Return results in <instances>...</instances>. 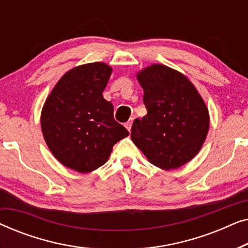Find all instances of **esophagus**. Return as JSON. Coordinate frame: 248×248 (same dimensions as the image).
<instances>
[{"label":"esophagus","instance_id":"esophagus-1","mask_svg":"<svg viewBox=\"0 0 248 248\" xmlns=\"http://www.w3.org/2000/svg\"><path fill=\"white\" fill-rule=\"evenodd\" d=\"M132 123H133V118H131L130 121H127L126 123H125V127H126L128 131H131V128H132Z\"/></svg>","mask_w":248,"mask_h":248}]
</instances>
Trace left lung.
Instances as JSON below:
<instances>
[{
    "label": "left lung",
    "instance_id": "obj_1",
    "mask_svg": "<svg viewBox=\"0 0 248 248\" xmlns=\"http://www.w3.org/2000/svg\"><path fill=\"white\" fill-rule=\"evenodd\" d=\"M147 115L135 118L131 139L152 165L176 169L194 158L209 131V111L187 78L154 64L138 74Z\"/></svg>",
    "mask_w": 248,
    "mask_h": 248
}]
</instances>
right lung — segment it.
Here are the masks:
<instances>
[{"label":"right lung","instance_id":"right-lung-1","mask_svg":"<svg viewBox=\"0 0 248 248\" xmlns=\"http://www.w3.org/2000/svg\"><path fill=\"white\" fill-rule=\"evenodd\" d=\"M110 74L105 63L74 67L57 82L44 105V139L57 160L73 170L99 168L114 144L128 135L115 121L113 104L103 97Z\"/></svg>","mask_w":248,"mask_h":248}]
</instances>
